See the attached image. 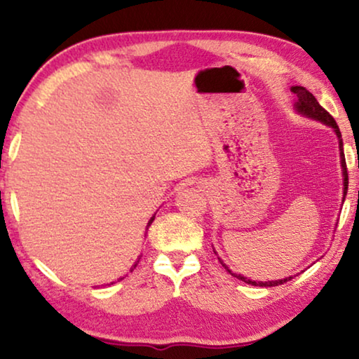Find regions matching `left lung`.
I'll return each instance as SVG.
<instances>
[{"label":"left lung","mask_w":359,"mask_h":359,"mask_svg":"<svg viewBox=\"0 0 359 359\" xmlns=\"http://www.w3.org/2000/svg\"><path fill=\"white\" fill-rule=\"evenodd\" d=\"M291 91L297 96V102L294 104V107H296V111L299 112V114L306 116V117H309V119L322 122V124L332 127V129L335 130V134L338 137V149H340V163H341V173H343V201H345V196H346V191H348V171H346V163H345V154H343L341 132H340V129H338L335 119H333V117L328 114V112L323 109L320 104H318L316 96H313L311 91H307L304 86H292ZM219 262L222 263V266L227 269V271L232 274V276L238 278L240 281H243L247 284H252V286L273 287V286H279V284H284L286 281H291V279H292V276H289V278H284V279H278V281H264V283L263 281H252V279L245 278V276H242V274H235V273L230 271L227 264H225L220 258H219Z\"/></svg>","instance_id":"obj_1"}]
</instances>
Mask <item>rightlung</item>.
<instances>
[{"label":"right lung","mask_w":359,"mask_h":359,"mask_svg":"<svg viewBox=\"0 0 359 359\" xmlns=\"http://www.w3.org/2000/svg\"><path fill=\"white\" fill-rule=\"evenodd\" d=\"M154 219H155V215H154V217H151V219H150V220H149V225H150V224H151V222H154ZM149 225H147V227H149ZM139 259H140V258H139ZM139 259H137V262H135V263H134V264H132V268H130V271H132V269H134V268H135V266H137V263H139ZM121 279H122V278H121Z\"/></svg>","instance_id":"add662e5"}]
</instances>
